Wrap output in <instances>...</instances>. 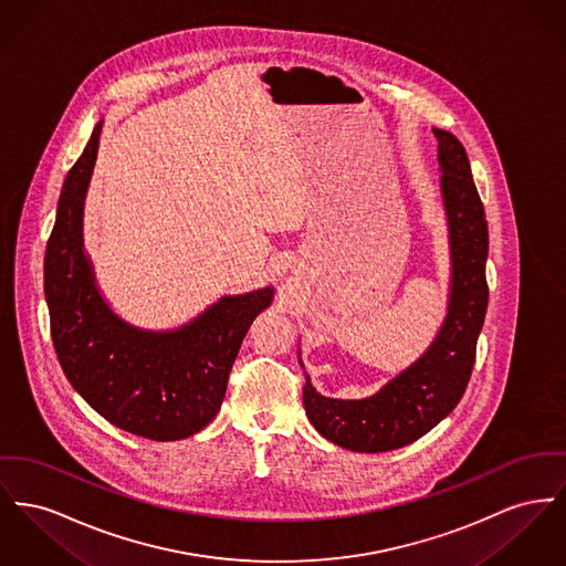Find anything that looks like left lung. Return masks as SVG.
<instances>
[{
	"mask_svg": "<svg viewBox=\"0 0 566 566\" xmlns=\"http://www.w3.org/2000/svg\"><path fill=\"white\" fill-rule=\"evenodd\" d=\"M433 136L453 261L451 301L442 329L417 364L371 398H325L316 394L307 376L303 385L310 423L333 444L357 453L394 451L430 432L458 406L474 367L490 297L488 220L464 145L444 130H433Z\"/></svg>",
	"mask_w": 566,
	"mask_h": 566,
	"instance_id": "8db88e82",
	"label": "left lung"
}]
</instances>
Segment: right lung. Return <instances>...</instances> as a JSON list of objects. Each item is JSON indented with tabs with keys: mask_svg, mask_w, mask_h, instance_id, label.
I'll list each match as a JSON object with an SVG mask.
<instances>
[{
	"mask_svg": "<svg viewBox=\"0 0 566 566\" xmlns=\"http://www.w3.org/2000/svg\"><path fill=\"white\" fill-rule=\"evenodd\" d=\"M102 124L67 170L44 252L51 337L70 385L124 432L181 440L220 410L229 374L273 289L224 297L179 332L149 333L119 321L98 295L83 254L81 216Z\"/></svg>",
	"mask_w": 566,
	"mask_h": 566,
	"instance_id": "1",
	"label": "right lung"
}]
</instances>
